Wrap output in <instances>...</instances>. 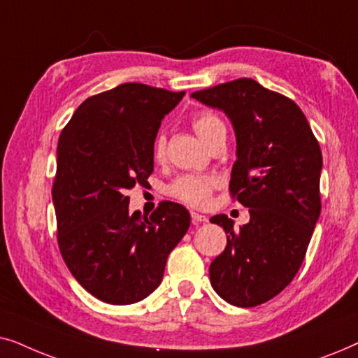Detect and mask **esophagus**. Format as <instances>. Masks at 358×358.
<instances>
[{"mask_svg":"<svg viewBox=\"0 0 358 358\" xmlns=\"http://www.w3.org/2000/svg\"><path fill=\"white\" fill-rule=\"evenodd\" d=\"M190 218H192V224H195V227H197V224L207 223V217H205V215L192 212V213H190Z\"/></svg>","mask_w":358,"mask_h":358,"instance_id":"obj_1","label":"esophagus"}]
</instances>
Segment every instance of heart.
Here are the masks:
<instances>
[{
	"label": "heart",
	"instance_id": "1",
	"mask_svg": "<svg viewBox=\"0 0 358 358\" xmlns=\"http://www.w3.org/2000/svg\"><path fill=\"white\" fill-rule=\"evenodd\" d=\"M195 134L203 143H210L215 136L227 131L223 120L213 112H199L192 119ZM164 155V138L158 136L155 141V158L161 159ZM217 178L208 174H185L173 180L168 185V194L179 202L187 203L190 207H205L208 203L212 190L217 187Z\"/></svg>",
	"mask_w": 358,
	"mask_h": 358
}]
</instances>
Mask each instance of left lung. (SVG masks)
Listing matches in <instances>:
<instances>
[{
  "mask_svg": "<svg viewBox=\"0 0 358 358\" xmlns=\"http://www.w3.org/2000/svg\"><path fill=\"white\" fill-rule=\"evenodd\" d=\"M190 97L223 110L236 136L229 190L249 208V223L215 215L227 248L210 264V282L224 301L249 308L278 295L296 275L321 213L322 155L305 114L257 81L224 83Z\"/></svg>",
  "mask_w": 358,
  "mask_h": 358,
  "instance_id": "left-lung-1",
  "label": "left lung"
}]
</instances>
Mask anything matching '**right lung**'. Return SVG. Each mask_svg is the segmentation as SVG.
<instances>
[{
  "label": "right lung",
  "mask_w": 358,
  "mask_h": 358,
  "mask_svg": "<svg viewBox=\"0 0 358 358\" xmlns=\"http://www.w3.org/2000/svg\"><path fill=\"white\" fill-rule=\"evenodd\" d=\"M140 83L87 97L63 129L52 199L58 246L80 285L110 305H131L159 287L169 252L190 227L182 205L130 213L125 192L153 173L161 120L182 101Z\"/></svg>",
  "instance_id": "obj_1"
}]
</instances>
